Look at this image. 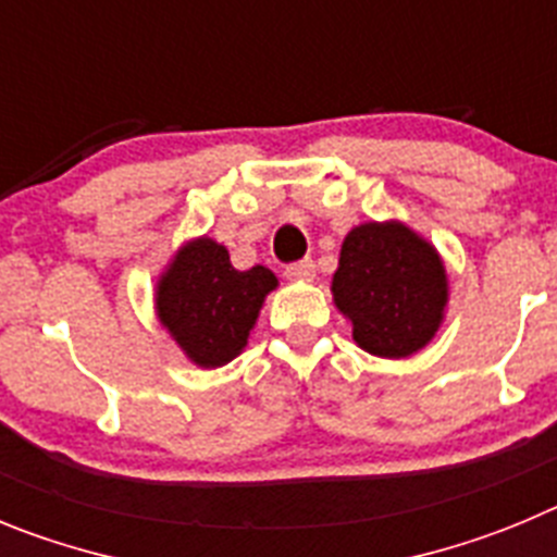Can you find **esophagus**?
Returning a JSON list of instances; mask_svg holds the SVG:
<instances>
[{
	"label": "esophagus",
	"instance_id": "1",
	"mask_svg": "<svg viewBox=\"0 0 557 557\" xmlns=\"http://www.w3.org/2000/svg\"><path fill=\"white\" fill-rule=\"evenodd\" d=\"M285 277L297 280V283H310L315 277V263L308 258L299 260V263H290V267H285Z\"/></svg>",
	"mask_w": 557,
	"mask_h": 557
}]
</instances>
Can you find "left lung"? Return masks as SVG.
<instances>
[{
	"instance_id": "obj_1",
	"label": "left lung",
	"mask_w": 557,
	"mask_h": 557,
	"mask_svg": "<svg viewBox=\"0 0 557 557\" xmlns=\"http://www.w3.org/2000/svg\"><path fill=\"white\" fill-rule=\"evenodd\" d=\"M330 290L352 322L355 344L394 360L428 347L449 302L438 249L397 219L349 230Z\"/></svg>"
}]
</instances>
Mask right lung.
<instances>
[{"label": "right lung", "instance_id": "obj_1", "mask_svg": "<svg viewBox=\"0 0 557 557\" xmlns=\"http://www.w3.org/2000/svg\"><path fill=\"white\" fill-rule=\"evenodd\" d=\"M274 288L272 269L238 272L224 244L199 235L185 242L160 272L154 313L194 366L219 369L247 347L260 308Z\"/></svg>", "mask_w": 557, "mask_h": 557}]
</instances>
